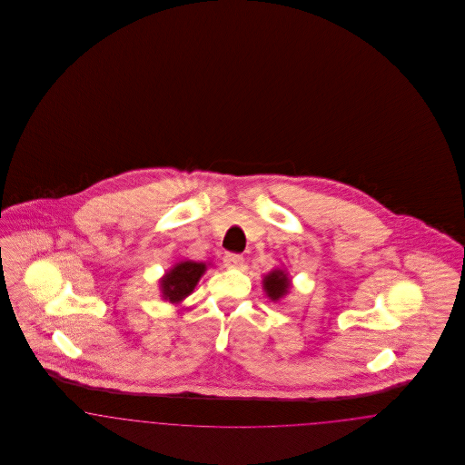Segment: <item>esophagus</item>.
I'll return each mask as SVG.
<instances>
[{
  "label": "esophagus",
  "instance_id": "1",
  "mask_svg": "<svg viewBox=\"0 0 465 465\" xmlns=\"http://www.w3.org/2000/svg\"><path fill=\"white\" fill-rule=\"evenodd\" d=\"M223 263L226 268H241L243 265V258L241 254H233V252H228L224 254L223 258Z\"/></svg>",
  "mask_w": 465,
  "mask_h": 465
}]
</instances>
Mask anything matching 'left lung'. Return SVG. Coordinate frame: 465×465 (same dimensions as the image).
I'll list each match as a JSON object with an SVG mask.
<instances>
[{"instance_id":"8db88e82","label":"left lung","mask_w":465,"mask_h":465,"mask_svg":"<svg viewBox=\"0 0 465 465\" xmlns=\"http://www.w3.org/2000/svg\"><path fill=\"white\" fill-rule=\"evenodd\" d=\"M263 291H265L268 300H272L273 303L281 302L282 298H286L289 291L292 288V282L289 279L288 272L282 268H273L272 272H268L263 281Z\"/></svg>"}]
</instances>
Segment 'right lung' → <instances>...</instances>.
I'll list each match as a JSON object with an SVG mask.
<instances>
[{"label": "right lung", "instance_id": "1", "mask_svg": "<svg viewBox=\"0 0 465 465\" xmlns=\"http://www.w3.org/2000/svg\"><path fill=\"white\" fill-rule=\"evenodd\" d=\"M209 266L211 263L192 260L177 262L176 265L169 268L158 281L162 300L173 305L183 303L193 292V289L197 288L200 277L207 272Z\"/></svg>", "mask_w": 465, "mask_h": 465}]
</instances>
